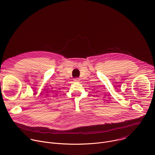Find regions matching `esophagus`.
I'll return each instance as SVG.
<instances>
[{
  "label": "esophagus",
  "instance_id": "obj_1",
  "mask_svg": "<svg viewBox=\"0 0 155 155\" xmlns=\"http://www.w3.org/2000/svg\"><path fill=\"white\" fill-rule=\"evenodd\" d=\"M75 81H76V82H78V81H79V78H74V80Z\"/></svg>",
  "mask_w": 155,
  "mask_h": 155
}]
</instances>
